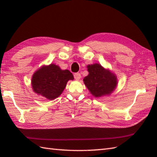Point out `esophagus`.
Instances as JSON below:
<instances>
[{
  "label": "esophagus",
  "instance_id": "esophagus-1",
  "mask_svg": "<svg viewBox=\"0 0 157 157\" xmlns=\"http://www.w3.org/2000/svg\"><path fill=\"white\" fill-rule=\"evenodd\" d=\"M73 75H74V78L75 79H79L81 78V75L79 73H75Z\"/></svg>",
  "mask_w": 157,
  "mask_h": 157
}]
</instances>
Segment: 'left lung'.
I'll return each instance as SVG.
<instances>
[{
  "instance_id": "1",
  "label": "left lung",
  "mask_w": 157,
  "mask_h": 157,
  "mask_svg": "<svg viewBox=\"0 0 157 157\" xmlns=\"http://www.w3.org/2000/svg\"><path fill=\"white\" fill-rule=\"evenodd\" d=\"M89 74L84 79V84L94 97L109 95L115 90L117 79L114 73L98 63L87 66Z\"/></svg>"
}]
</instances>
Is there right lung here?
<instances>
[{
  "label": "right lung",
  "mask_w": 157,
  "mask_h": 157,
  "mask_svg": "<svg viewBox=\"0 0 157 157\" xmlns=\"http://www.w3.org/2000/svg\"><path fill=\"white\" fill-rule=\"evenodd\" d=\"M73 79L69 70H62L58 65L51 64L42 66L34 73L32 86L35 93L53 100L62 94L67 82Z\"/></svg>",
  "instance_id": "1"
}]
</instances>
